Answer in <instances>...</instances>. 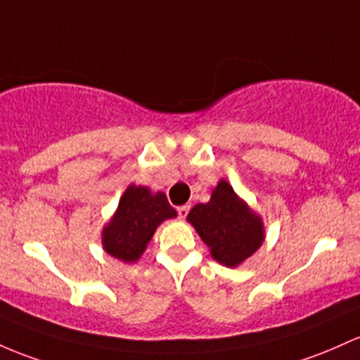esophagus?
Segmentation results:
<instances>
[{
    "instance_id": "esophagus-1",
    "label": "esophagus",
    "mask_w": 360,
    "mask_h": 360,
    "mask_svg": "<svg viewBox=\"0 0 360 360\" xmlns=\"http://www.w3.org/2000/svg\"><path fill=\"white\" fill-rule=\"evenodd\" d=\"M189 208H191V207H189V205H183V207H179V208H177V213H179V219H186V215H188V213H189Z\"/></svg>"
}]
</instances>
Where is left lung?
Segmentation results:
<instances>
[{"label": "left lung", "instance_id": "1", "mask_svg": "<svg viewBox=\"0 0 360 360\" xmlns=\"http://www.w3.org/2000/svg\"><path fill=\"white\" fill-rule=\"evenodd\" d=\"M186 220L210 248L212 258L227 268L251 258L264 240L263 219L225 179L212 189L208 203L191 208Z\"/></svg>", "mask_w": 360, "mask_h": 360}]
</instances>
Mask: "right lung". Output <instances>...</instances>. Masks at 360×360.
Masks as SVG:
<instances>
[{
    "mask_svg": "<svg viewBox=\"0 0 360 360\" xmlns=\"http://www.w3.org/2000/svg\"><path fill=\"white\" fill-rule=\"evenodd\" d=\"M177 212L169 205L165 193L129 184L120 205L102 229V248L122 263H135L147 250L157 227Z\"/></svg>",
    "mask_w": 360,
    "mask_h": 360,
    "instance_id": "obj_1",
    "label": "right lung"
}]
</instances>
